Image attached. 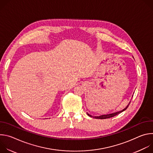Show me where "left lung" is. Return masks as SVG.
<instances>
[{
    "mask_svg": "<svg viewBox=\"0 0 153 153\" xmlns=\"http://www.w3.org/2000/svg\"><path fill=\"white\" fill-rule=\"evenodd\" d=\"M132 97H133V96ZM130 102H131V101L129 102V103L128 104V105L124 108V109H123L122 110H121V111H117V112H115V113H111V114H105V115H100V116H91V115H90V114H89L88 113H87V114H88L90 117H93V118H94V119H108V118H110V117H114V116H116V115H117V114H120V113H121L122 112H123V111H125V110H126V109H127V108L128 107V106H129V105L130 104Z\"/></svg>",
    "mask_w": 153,
    "mask_h": 153,
    "instance_id": "8db88e82",
    "label": "left lung"
}]
</instances>
